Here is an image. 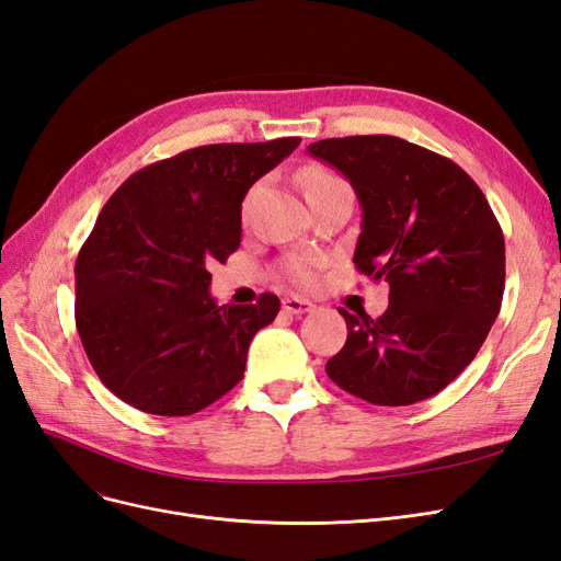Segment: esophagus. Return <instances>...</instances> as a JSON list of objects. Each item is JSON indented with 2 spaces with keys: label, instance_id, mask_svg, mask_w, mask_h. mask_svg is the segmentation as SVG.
I'll return each mask as SVG.
<instances>
[{
  "label": "esophagus",
  "instance_id": "obj_1",
  "mask_svg": "<svg viewBox=\"0 0 561 561\" xmlns=\"http://www.w3.org/2000/svg\"><path fill=\"white\" fill-rule=\"evenodd\" d=\"M283 311L293 313V316H301V313L313 311V304L309 299H301V297H285L283 299Z\"/></svg>",
  "mask_w": 561,
  "mask_h": 561
}]
</instances>
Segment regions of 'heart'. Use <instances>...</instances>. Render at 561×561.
Segmentation results:
<instances>
[{
    "mask_svg": "<svg viewBox=\"0 0 561 561\" xmlns=\"http://www.w3.org/2000/svg\"><path fill=\"white\" fill-rule=\"evenodd\" d=\"M299 182L304 186V194H307V198L322 194V192H330V190H339V186H346L334 173L325 171V168H320V165L301 168ZM318 264L320 262L316 257H309V254H293V257H287L283 262V271L290 280H295L299 285H311V283H316V276H318Z\"/></svg>",
    "mask_w": 561,
    "mask_h": 561,
    "instance_id": "obj_1",
    "label": "heart"
}]
</instances>
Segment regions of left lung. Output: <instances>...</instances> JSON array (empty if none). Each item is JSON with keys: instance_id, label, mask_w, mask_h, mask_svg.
Here are the masks:
<instances>
[{"instance_id": "8db88e82", "label": "left lung", "mask_w": 561, "mask_h": 561, "mask_svg": "<svg viewBox=\"0 0 561 561\" xmlns=\"http://www.w3.org/2000/svg\"><path fill=\"white\" fill-rule=\"evenodd\" d=\"M358 194L355 268L390 285L388 309L344 316V348L328 377L381 407L433 398L472 363L501 311L505 241L461 165L393 135L309 145Z\"/></svg>"}]
</instances>
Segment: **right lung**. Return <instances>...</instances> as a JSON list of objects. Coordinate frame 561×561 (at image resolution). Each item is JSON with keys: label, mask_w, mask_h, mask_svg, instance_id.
I'll return each mask as SVG.
<instances>
[{"label": "right lung", "mask_w": 561, "mask_h": 561, "mask_svg": "<svg viewBox=\"0 0 561 561\" xmlns=\"http://www.w3.org/2000/svg\"><path fill=\"white\" fill-rule=\"evenodd\" d=\"M299 138L206 145L130 175L100 210L75 264L83 351L116 398L147 414L190 416L243 379L252 336L280 301L210 297V264L241 245L250 186Z\"/></svg>", "instance_id": "add662e5"}]
</instances>
